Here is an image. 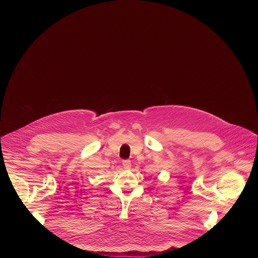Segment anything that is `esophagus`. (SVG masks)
I'll return each mask as SVG.
<instances>
[{"label": "esophagus", "instance_id": "esophagus-1", "mask_svg": "<svg viewBox=\"0 0 258 258\" xmlns=\"http://www.w3.org/2000/svg\"><path fill=\"white\" fill-rule=\"evenodd\" d=\"M123 166L124 169H130V168H131V166H132V162H131V160H123Z\"/></svg>", "mask_w": 258, "mask_h": 258}]
</instances>
